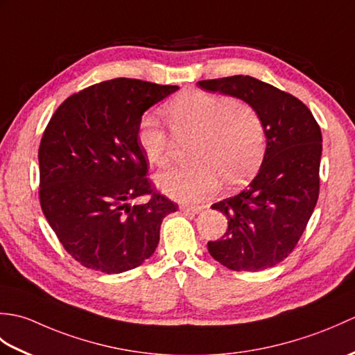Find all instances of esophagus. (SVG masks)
<instances>
[{"mask_svg":"<svg viewBox=\"0 0 355 355\" xmlns=\"http://www.w3.org/2000/svg\"><path fill=\"white\" fill-rule=\"evenodd\" d=\"M180 210L184 214H192V215H198L201 212V207H197V206H187V205H182L180 206Z\"/></svg>","mask_w":355,"mask_h":355,"instance_id":"esophagus-1","label":"esophagus"}]
</instances>
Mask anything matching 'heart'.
Listing matches in <instances>:
<instances>
[{"label":"heart","mask_w":355,"mask_h":355,"mask_svg":"<svg viewBox=\"0 0 355 355\" xmlns=\"http://www.w3.org/2000/svg\"><path fill=\"white\" fill-rule=\"evenodd\" d=\"M168 126L177 141L191 140V164L158 173L155 182L171 198L198 201L214 193L220 182L243 184L258 169L266 153V126L245 101L186 89L164 107ZM139 145L149 164L164 168L173 140L157 119L145 116L139 125Z\"/></svg>","instance_id":"1"}]
</instances>
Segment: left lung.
I'll return each instance as SVG.
<instances>
[{
  "label": "left lung",
  "mask_w": 355,
  "mask_h": 355,
  "mask_svg": "<svg viewBox=\"0 0 355 355\" xmlns=\"http://www.w3.org/2000/svg\"><path fill=\"white\" fill-rule=\"evenodd\" d=\"M206 92L245 101L266 126L267 148L256 177L212 209L227 216L212 258L235 271H259L284 261L302 236L319 198L322 132L297 97L252 76L200 80Z\"/></svg>",
  "instance_id": "1"
}]
</instances>
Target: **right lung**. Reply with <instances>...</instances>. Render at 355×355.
Here are the masks:
<instances>
[{
	"label": "right lung",
	"instance_id": "obj_1",
	"mask_svg": "<svg viewBox=\"0 0 355 355\" xmlns=\"http://www.w3.org/2000/svg\"><path fill=\"white\" fill-rule=\"evenodd\" d=\"M177 85L117 78L64 101L41 139L40 200L50 227L80 266L123 273L155 252L178 206L154 191L139 145L143 112ZM150 194L145 205L129 201Z\"/></svg>",
	"mask_w": 355,
	"mask_h": 355
}]
</instances>
